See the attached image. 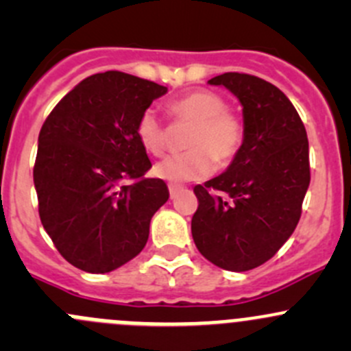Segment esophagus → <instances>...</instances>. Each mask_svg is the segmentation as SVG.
Returning <instances> with one entry per match:
<instances>
[{
	"mask_svg": "<svg viewBox=\"0 0 351 351\" xmlns=\"http://www.w3.org/2000/svg\"><path fill=\"white\" fill-rule=\"evenodd\" d=\"M168 189H169V197H171V198H175L176 195H178L180 192H182V190H183V186H182V185H176V183H169V185H168Z\"/></svg>",
	"mask_w": 351,
	"mask_h": 351,
	"instance_id": "34e87169",
	"label": "esophagus"
}]
</instances>
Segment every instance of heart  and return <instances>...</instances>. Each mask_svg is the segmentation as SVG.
Segmentation results:
<instances>
[{
	"label": "heart",
	"mask_w": 351,
	"mask_h": 351,
	"mask_svg": "<svg viewBox=\"0 0 351 351\" xmlns=\"http://www.w3.org/2000/svg\"><path fill=\"white\" fill-rule=\"evenodd\" d=\"M166 112L176 125L190 127L183 139L185 153L171 156L154 168L166 182H193L210 176L215 162L221 166L234 159L244 141V122L226 100L210 90H193L169 100ZM136 137L144 151L162 156L171 146V132L153 108L144 110L136 123Z\"/></svg>",
	"instance_id": "obj_1"
}]
</instances>
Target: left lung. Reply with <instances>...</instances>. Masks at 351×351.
Returning <instances> with one entry per match:
<instances>
[{
  "instance_id": "obj_1",
  "label": "left lung",
  "mask_w": 351,
  "mask_h": 351,
  "mask_svg": "<svg viewBox=\"0 0 351 351\" xmlns=\"http://www.w3.org/2000/svg\"><path fill=\"white\" fill-rule=\"evenodd\" d=\"M208 83L239 98L244 141L226 173L193 189L192 236L219 268L253 270L284 246L302 214L311 182L306 127L284 91L261 77L224 73Z\"/></svg>"
}]
</instances>
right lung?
Instances as JSON below:
<instances>
[{
  "mask_svg": "<svg viewBox=\"0 0 351 351\" xmlns=\"http://www.w3.org/2000/svg\"><path fill=\"white\" fill-rule=\"evenodd\" d=\"M168 88L120 71L81 81L38 134V215L66 261L107 274L143 251L151 219L169 198L136 137L141 113ZM132 181V184H129Z\"/></svg>",
  "mask_w": 351,
  "mask_h": 351,
  "instance_id": "add662e5",
  "label": "right lung"
}]
</instances>
